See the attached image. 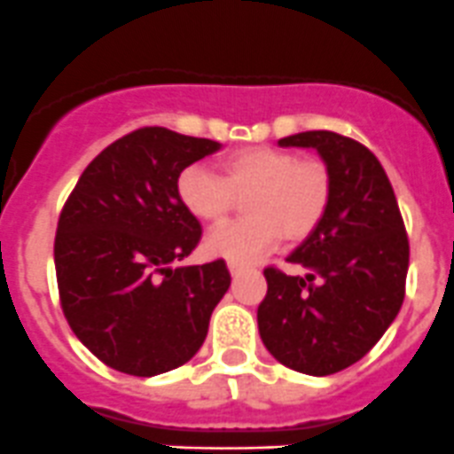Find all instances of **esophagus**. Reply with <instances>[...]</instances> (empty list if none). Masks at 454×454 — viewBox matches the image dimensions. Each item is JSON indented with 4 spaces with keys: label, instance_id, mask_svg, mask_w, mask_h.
I'll return each mask as SVG.
<instances>
[{
    "label": "esophagus",
    "instance_id": "1",
    "mask_svg": "<svg viewBox=\"0 0 454 454\" xmlns=\"http://www.w3.org/2000/svg\"><path fill=\"white\" fill-rule=\"evenodd\" d=\"M244 263H235V262H228V270H231V275H239L241 270H244Z\"/></svg>",
    "mask_w": 454,
    "mask_h": 454
}]
</instances>
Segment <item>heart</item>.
Wrapping results in <instances>:
<instances>
[{
	"mask_svg": "<svg viewBox=\"0 0 454 454\" xmlns=\"http://www.w3.org/2000/svg\"><path fill=\"white\" fill-rule=\"evenodd\" d=\"M330 173L324 161L299 160L272 146H246L219 160V177L204 166H188L177 177V197L188 215L217 226L231 215L235 197H246L248 219L217 228L204 241L210 257L253 263L281 237L303 241L317 231L330 204Z\"/></svg>",
	"mask_w": 454,
	"mask_h": 454,
	"instance_id": "heart-1",
	"label": "heart"
}]
</instances>
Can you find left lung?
<instances>
[{
  "label": "left lung",
  "mask_w": 454,
  "mask_h": 454,
  "mask_svg": "<svg viewBox=\"0 0 454 454\" xmlns=\"http://www.w3.org/2000/svg\"><path fill=\"white\" fill-rule=\"evenodd\" d=\"M279 146L315 148L333 192L317 231L286 259L306 275L263 270L259 334L279 364L325 377L359 362L395 321L411 246L388 175L364 144L308 130L279 139Z\"/></svg>",
  "instance_id": "1"
}]
</instances>
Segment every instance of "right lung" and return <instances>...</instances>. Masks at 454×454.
Masks as SVG:
<instances>
[{"instance_id":"1","label":"right lung","mask_w":454,"mask_h":454,"mask_svg":"<svg viewBox=\"0 0 454 454\" xmlns=\"http://www.w3.org/2000/svg\"><path fill=\"white\" fill-rule=\"evenodd\" d=\"M219 148L161 126L133 130L86 166L66 200L55 235L61 310L106 366L161 375L204 344L231 286L226 262L170 263L201 239L200 222L177 197L179 173Z\"/></svg>"}]
</instances>
